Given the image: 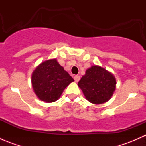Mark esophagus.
Returning <instances> with one entry per match:
<instances>
[{"label":"esophagus","mask_w":146,"mask_h":146,"mask_svg":"<svg viewBox=\"0 0 146 146\" xmlns=\"http://www.w3.org/2000/svg\"><path fill=\"white\" fill-rule=\"evenodd\" d=\"M80 76H74L75 82H78L79 81V80H80Z\"/></svg>","instance_id":"1"}]
</instances>
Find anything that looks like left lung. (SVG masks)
<instances>
[{
	"label": "left lung",
	"instance_id": "1",
	"mask_svg": "<svg viewBox=\"0 0 146 146\" xmlns=\"http://www.w3.org/2000/svg\"><path fill=\"white\" fill-rule=\"evenodd\" d=\"M115 77L111 72L100 66L94 65L88 68L78 82L87 100L95 104L107 102L116 89Z\"/></svg>",
	"mask_w": 146,
	"mask_h": 146
}]
</instances>
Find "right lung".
<instances>
[{
  "label": "right lung",
  "instance_id": "obj_1",
  "mask_svg": "<svg viewBox=\"0 0 146 146\" xmlns=\"http://www.w3.org/2000/svg\"><path fill=\"white\" fill-rule=\"evenodd\" d=\"M73 81V78L58 64L56 58L42 62L32 74L34 92L44 102L58 100L65 88Z\"/></svg>",
  "mask_w": 146,
  "mask_h": 146
}]
</instances>
